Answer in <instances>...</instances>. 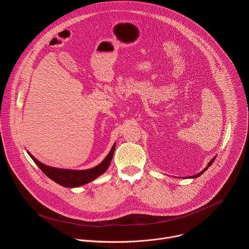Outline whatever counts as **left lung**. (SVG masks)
Instances as JSON below:
<instances>
[{
    "label": "left lung",
    "instance_id": "obj_1",
    "mask_svg": "<svg viewBox=\"0 0 249 249\" xmlns=\"http://www.w3.org/2000/svg\"><path fill=\"white\" fill-rule=\"evenodd\" d=\"M215 158H216V156H215V157H214V158H213V159H212V160H211V161H210V162H209V163H208V165H207V167H206V168H205V169H203V171H201V172H200V173H198V174H197V175H195V176H192V177H189V178H198V177H199V176H201V175H202V174H203V173H204V172H205V171H206V170H207V169H208V168H209V167H210V166H211V165H212V164H213V162H214V160H215Z\"/></svg>",
    "mask_w": 249,
    "mask_h": 249
}]
</instances>
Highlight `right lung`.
Masks as SVG:
<instances>
[{
    "label": "right lung",
    "mask_w": 249,
    "mask_h": 249,
    "mask_svg": "<svg viewBox=\"0 0 249 249\" xmlns=\"http://www.w3.org/2000/svg\"><path fill=\"white\" fill-rule=\"evenodd\" d=\"M115 148H116V142L114 143L109 154L100 164L87 170H69V169L50 167L39 162L35 157H33V155L30 152L27 151V153L31 157V159L35 162V164L40 168V170L49 178H51L52 180H54L55 182H57L62 186L73 188V187L84 185L94 180L98 177H100L101 175H103L111 164V161L113 159V155L115 152Z\"/></svg>",
    "instance_id": "right-lung-1"
}]
</instances>
